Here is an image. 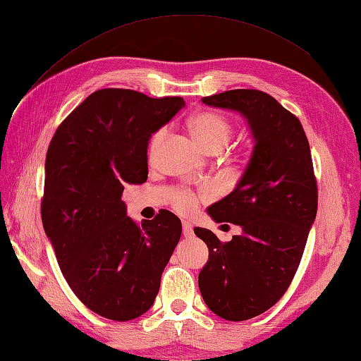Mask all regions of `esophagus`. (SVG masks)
I'll list each match as a JSON object with an SVG mask.
<instances>
[{
  "mask_svg": "<svg viewBox=\"0 0 361 361\" xmlns=\"http://www.w3.org/2000/svg\"><path fill=\"white\" fill-rule=\"evenodd\" d=\"M192 234H194L192 225L188 224V221H185V224H183V235H185V237H192Z\"/></svg>",
  "mask_w": 361,
  "mask_h": 361,
  "instance_id": "obj_1",
  "label": "esophagus"
}]
</instances>
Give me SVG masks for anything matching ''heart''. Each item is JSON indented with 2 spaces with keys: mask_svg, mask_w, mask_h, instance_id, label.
Wrapping results in <instances>:
<instances>
[{
  "mask_svg": "<svg viewBox=\"0 0 361 361\" xmlns=\"http://www.w3.org/2000/svg\"><path fill=\"white\" fill-rule=\"evenodd\" d=\"M190 130L195 136L197 142L202 145L206 152H220L231 140L234 127L225 116L214 111H203L190 121ZM167 136V128H159L158 132L152 136L149 144L150 157L155 155L161 144L164 142ZM175 209L180 212H190L197 206V197L194 192L188 189H181L173 197Z\"/></svg>",
  "mask_w": 361,
  "mask_h": 361,
  "instance_id": "1",
  "label": "heart"
}]
</instances>
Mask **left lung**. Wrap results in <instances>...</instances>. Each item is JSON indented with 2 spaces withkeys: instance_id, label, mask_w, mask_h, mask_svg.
<instances>
[{
  "instance_id": "1",
  "label": "left lung",
  "mask_w": 361,
  "mask_h": 361,
  "mask_svg": "<svg viewBox=\"0 0 361 361\" xmlns=\"http://www.w3.org/2000/svg\"><path fill=\"white\" fill-rule=\"evenodd\" d=\"M202 102L242 113L256 141L239 185L208 208L217 224L239 225L243 234L224 243L194 228L209 250L198 274L206 305L220 318L245 321L273 307L293 281L317 217V178L301 122L270 94L229 90Z\"/></svg>"
}]
</instances>
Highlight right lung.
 <instances>
[{
  "label": "right lung",
  "mask_w": 361,
  "mask_h": 361,
  "mask_svg": "<svg viewBox=\"0 0 361 361\" xmlns=\"http://www.w3.org/2000/svg\"><path fill=\"white\" fill-rule=\"evenodd\" d=\"M183 97L104 88L63 119L44 163L42 221L74 295L97 315L130 321L147 312L180 240L181 221L161 209L137 225L121 200L147 180V144Z\"/></svg>",
  "instance_id": "right-lung-1"
}]
</instances>
